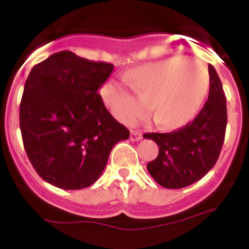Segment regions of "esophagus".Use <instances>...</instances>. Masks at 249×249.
<instances>
[{"label":"esophagus","instance_id":"esophagus-1","mask_svg":"<svg viewBox=\"0 0 249 249\" xmlns=\"http://www.w3.org/2000/svg\"><path fill=\"white\" fill-rule=\"evenodd\" d=\"M131 141H133V142H137V141H140L141 138H142V135H141V132L138 131H131Z\"/></svg>","mask_w":249,"mask_h":249}]
</instances>
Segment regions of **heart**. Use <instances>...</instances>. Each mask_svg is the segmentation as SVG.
<instances>
[{"instance_id":"obj_1","label":"heart","mask_w":249,"mask_h":249,"mask_svg":"<svg viewBox=\"0 0 249 249\" xmlns=\"http://www.w3.org/2000/svg\"><path fill=\"white\" fill-rule=\"evenodd\" d=\"M136 93L147 100L162 128L191 122L206 102L211 89L207 68L188 57H171L149 62L129 71ZM101 98L116 120L129 124L146 108L131 89L109 80L100 89Z\"/></svg>"}]
</instances>
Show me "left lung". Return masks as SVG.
<instances>
[{"instance_id": "obj_1", "label": "left lung", "mask_w": 249, "mask_h": 249, "mask_svg": "<svg viewBox=\"0 0 249 249\" xmlns=\"http://www.w3.org/2000/svg\"><path fill=\"white\" fill-rule=\"evenodd\" d=\"M208 101L192 122L169 133L143 135L160 147L157 158L147 164V169L164 188L178 190L199 181L219 157L227 126V103L212 65L208 66Z\"/></svg>"}]
</instances>
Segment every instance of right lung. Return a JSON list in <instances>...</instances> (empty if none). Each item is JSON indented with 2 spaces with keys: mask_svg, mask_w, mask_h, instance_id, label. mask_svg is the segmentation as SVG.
Returning a JSON list of instances; mask_svg holds the SVG:
<instances>
[{
  "mask_svg": "<svg viewBox=\"0 0 249 249\" xmlns=\"http://www.w3.org/2000/svg\"><path fill=\"white\" fill-rule=\"evenodd\" d=\"M113 67L62 51L31 70L19 128L28 160L52 186L82 190L93 184L114 144L129 137L98 93Z\"/></svg>",
  "mask_w": 249,
  "mask_h": 249,
  "instance_id": "right-lung-1",
  "label": "right lung"
}]
</instances>
